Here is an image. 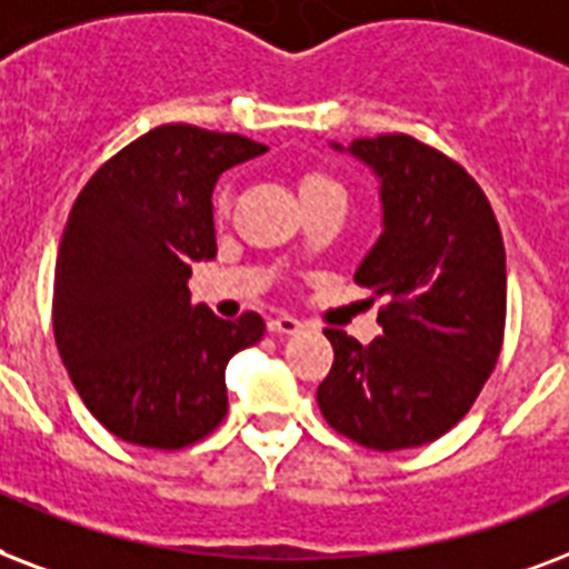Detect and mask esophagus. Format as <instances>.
I'll use <instances>...</instances> for the list:
<instances>
[{
	"label": "esophagus",
	"mask_w": 569,
	"mask_h": 569,
	"mask_svg": "<svg viewBox=\"0 0 569 569\" xmlns=\"http://www.w3.org/2000/svg\"><path fill=\"white\" fill-rule=\"evenodd\" d=\"M267 329H270L272 335H293L302 329V323H299L297 317H290V315H279V317H272L270 323H267Z\"/></svg>",
	"instance_id": "esophagus-1"
}]
</instances>
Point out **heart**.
<instances>
[{
  "label": "heart",
  "mask_w": 569,
  "mask_h": 569,
  "mask_svg": "<svg viewBox=\"0 0 569 569\" xmlns=\"http://www.w3.org/2000/svg\"><path fill=\"white\" fill-rule=\"evenodd\" d=\"M329 187H338V183H335L332 178H326V174H306V178H302V183H299V192L306 196V192H317V189H329ZM216 210L222 213L224 198H219V201H216Z\"/></svg>",
  "instance_id": "heart-1"
}]
</instances>
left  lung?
Listing matches in <instances>:
<instances>
[{"label":"left lung","mask_w":569,"mask_h":569,"mask_svg":"<svg viewBox=\"0 0 569 569\" xmlns=\"http://www.w3.org/2000/svg\"><path fill=\"white\" fill-rule=\"evenodd\" d=\"M347 151L380 178L382 201V234L356 284L389 302L377 315L382 335L368 347L326 329L335 362L317 386V407L365 448H418L472 409L499 362L505 243L483 189L442 151L403 133L356 139Z\"/></svg>","instance_id":"obj_1"}]
</instances>
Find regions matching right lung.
I'll use <instances>...</instances> for the list:
<instances>
[{"label":"right lung","instance_id":"obj_1","mask_svg":"<svg viewBox=\"0 0 569 569\" xmlns=\"http://www.w3.org/2000/svg\"><path fill=\"white\" fill-rule=\"evenodd\" d=\"M267 151L237 133L162 124L91 174L64 224L52 284L56 347L79 398L130 445L178 451L228 412L224 365L263 320L189 302L192 261L216 258L213 187Z\"/></svg>","mask_w":569,"mask_h":569}]
</instances>
